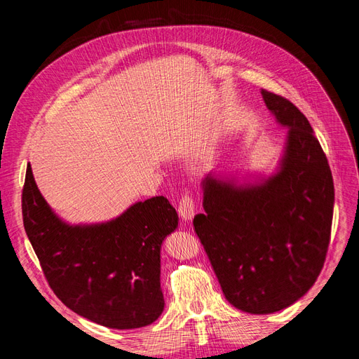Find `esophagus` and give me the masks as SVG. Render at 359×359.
I'll use <instances>...</instances> for the list:
<instances>
[{
	"mask_svg": "<svg viewBox=\"0 0 359 359\" xmlns=\"http://www.w3.org/2000/svg\"><path fill=\"white\" fill-rule=\"evenodd\" d=\"M178 214L184 222H190L194 214H196V203H194V199L191 194H186L178 205Z\"/></svg>",
	"mask_w": 359,
	"mask_h": 359,
	"instance_id": "34e87169",
	"label": "esophagus"
}]
</instances>
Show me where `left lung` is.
<instances>
[{
  "label": "left lung",
  "instance_id": "1",
  "mask_svg": "<svg viewBox=\"0 0 359 359\" xmlns=\"http://www.w3.org/2000/svg\"><path fill=\"white\" fill-rule=\"evenodd\" d=\"M262 95L290 128L280 170L257 186L208 175L205 212L193 220L226 299L253 314L283 310L314 285L334 210L332 173L309 119L285 97Z\"/></svg>",
  "mask_w": 359,
  "mask_h": 359
}]
</instances>
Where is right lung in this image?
I'll list each match as a JSON object with an SVG mask.
<instances>
[{"mask_svg": "<svg viewBox=\"0 0 359 359\" xmlns=\"http://www.w3.org/2000/svg\"><path fill=\"white\" fill-rule=\"evenodd\" d=\"M22 217L43 274L64 306L114 330L158 319L165 309L160 248L178 226L166 198L137 202L107 223L70 226L52 212L28 166Z\"/></svg>", "mask_w": 359, "mask_h": 359, "instance_id": "obj_1", "label": "right lung"}]
</instances>
